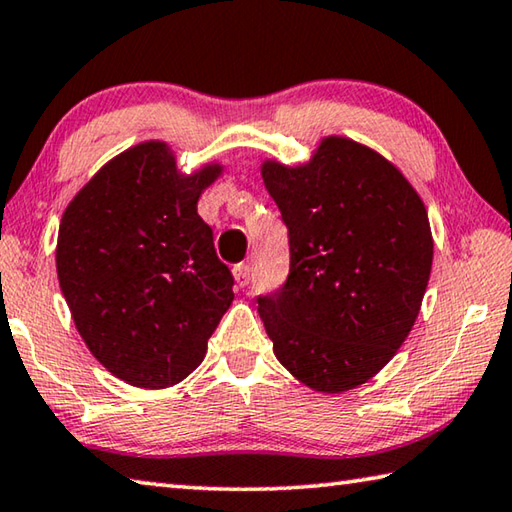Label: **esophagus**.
Here are the masks:
<instances>
[{
	"instance_id": "1",
	"label": "esophagus",
	"mask_w": 512,
	"mask_h": 512,
	"mask_svg": "<svg viewBox=\"0 0 512 512\" xmlns=\"http://www.w3.org/2000/svg\"><path fill=\"white\" fill-rule=\"evenodd\" d=\"M232 275H235V282L239 286H248L250 277H253V268H250V264H237L232 268Z\"/></svg>"
}]
</instances>
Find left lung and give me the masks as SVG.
<instances>
[{
	"instance_id": "obj_1",
	"label": "left lung",
	"mask_w": 512,
	"mask_h": 512,
	"mask_svg": "<svg viewBox=\"0 0 512 512\" xmlns=\"http://www.w3.org/2000/svg\"><path fill=\"white\" fill-rule=\"evenodd\" d=\"M288 228L291 271L257 297L277 360L315 392L367 383L416 322L430 280V219L378 152L327 136L309 163L262 165Z\"/></svg>"
}]
</instances>
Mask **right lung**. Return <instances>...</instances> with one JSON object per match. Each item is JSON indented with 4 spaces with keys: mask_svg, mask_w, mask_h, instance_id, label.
Wrapping results in <instances>:
<instances>
[{
    "mask_svg": "<svg viewBox=\"0 0 512 512\" xmlns=\"http://www.w3.org/2000/svg\"><path fill=\"white\" fill-rule=\"evenodd\" d=\"M221 170L181 174L170 147L147 141L100 167L64 210L62 295L94 358L127 385L163 389L190 376L235 297L197 212Z\"/></svg>",
    "mask_w": 512,
    "mask_h": 512,
    "instance_id": "right-lung-1",
    "label": "right lung"
}]
</instances>
